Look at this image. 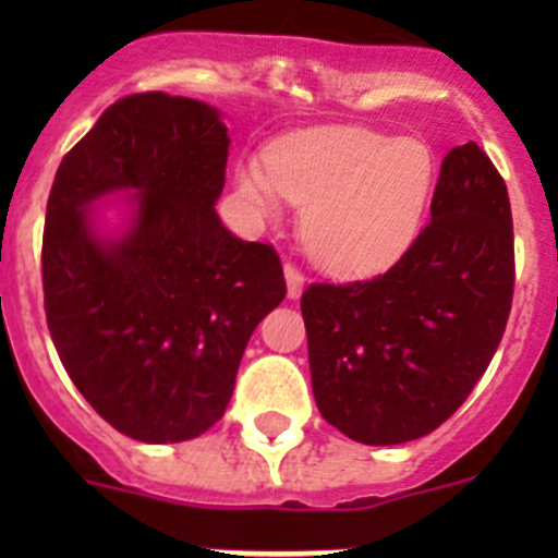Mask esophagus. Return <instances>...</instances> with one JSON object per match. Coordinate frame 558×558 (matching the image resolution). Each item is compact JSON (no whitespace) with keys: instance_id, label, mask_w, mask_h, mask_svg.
<instances>
[{"instance_id":"esophagus-1","label":"esophagus","mask_w":558,"mask_h":558,"mask_svg":"<svg viewBox=\"0 0 558 558\" xmlns=\"http://www.w3.org/2000/svg\"><path fill=\"white\" fill-rule=\"evenodd\" d=\"M283 272H286V283H289V296L291 300H296V296L302 294V286H305V275H302V269L296 267L294 262H286Z\"/></svg>"}]
</instances>
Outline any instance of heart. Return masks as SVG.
<instances>
[{
	"mask_svg": "<svg viewBox=\"0 0 558 558\" xmlns=\"http://www.w3.org/2000/svg\"><path fill=\"white\" fill-rule=\"evenodd\" d=\"M437 183V156L421 137L369 129H313L280 140L269 159H245L238 189L262 216L283 199L307 205L302 238L320 267L362 275L413 243Z\"/></svg>",
	"mask_w": 558,
	"mask_h": 558,
	"instance_id": "b5f03b06",
	"label": "heart"
}]
</instances>
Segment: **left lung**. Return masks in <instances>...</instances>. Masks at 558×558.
I'll return each mask as SVG.
<instances>
[{
  "mask_svg": "<svg viewBox=\"0 0 558 558\" xmlns=\"http://www.w3.org/2000/svg\"><path fill=\"white\" fill-rule=\"evenodd\" d=\"M515 286L508 185L475 143L442 159L432 221L384 275L302 294L320 415L399 446L461 408L497 353Z\"/></svg>",
  "mask_w": 558,
  "mask_h": 558,
  "instance_id": "1",
  "label": "left lung"
}]
</instances>
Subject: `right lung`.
Instances as JSON below:
<instances>
[{
    "label": "right lung",
    "mask_w": 558,
    "mask_h": 558,
    "mask_svg": "<svg viewBox=\"0 0 558 558\" xmlns=\"http://www.w3.org/2000/svg\"><path fill=\"white\" fill-rule=\"evenodd\" d=\"M229 134L216 107L118 99L61 159L43 232L45 318L77 391L121 435L183 442L227 410L258 320L286 296L272 245L216 213ZM137 187L133 229L93 234L87 205Z\"/></svg>",
    "instance_id": "add662e5"
}]
</instances>
